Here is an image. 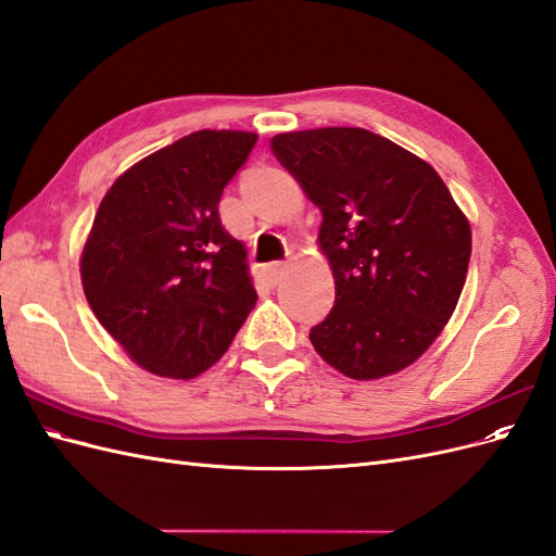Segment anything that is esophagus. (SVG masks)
Segmentation results:
<instances>
[{
  "label": "esophagus",
  "mask_w": 556,
  "mask_h": 556,
  "mask_svg": "<svg viewBox=\"0 0 556 556\" xmlns=\"http://www.w3.org/2000/svg\"><path fill=\"white\" fill-rule=\"evenodd\" d=\"M282 271H285V262H271L264 268V276L268 282L276 285L282 278Z\"/></svg>",
  "instance_id": "obj_1"
}]
</instances>
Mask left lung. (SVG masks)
Returning a JSON list of instances; mask_svg holds the SVG:
<instances>
[{
    "instance_id": "left-lung-1",
    "label": "left lung",
    "mask_w": 556,
    "mask_h": 556,
    "mask_svg": "<svg viewBox=\"0 0 556 556\" xmlns=\"http://www.w3.org/2000/svg\"><path fill=\"white\" fill-rule=\"evenodd\" d=\"M271 150L323 213L336 301L311 329L317 355L355 380L410 366L447 325L468 271L470 225L445 182L362 127L278 134Z\"/></svg>"
}]
</instances>
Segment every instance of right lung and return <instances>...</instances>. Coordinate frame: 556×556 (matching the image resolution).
I'll return each mask as SVG.
<instances>
[{
    "label": "right lung",
    "instance_id": "1",
    "mask_svg": "<svg viewBox=\"0 0 556 556\" xmlns=\"http://www.w3.org/2000/svg\"><path fill=\"white\" fill-rule=\"evenodd\" d=\"M255 141L252 131H192L134 164L99 204L80 255L83 292L150 374H204L257 304L245 248L217 213Z\"/></svg>",
    "mask_w": 556,
    "mask_h": 556
}]
</instances>
